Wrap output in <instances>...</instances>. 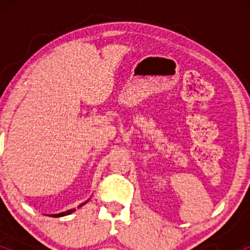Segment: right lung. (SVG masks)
<instances>
[{"label": "right lung", "instance_id": "add662e5", "mask_svg": "<svg viewBox=\"0 0 250 250\" xmlns=\"http://www.w3.org/2000/svg\"><path fill=\"white\" fill-rule=\"evenodd\" d=\"M88 201H85V202H83V203H81V205L79 206V208L80 207H82L83 205H85V203H87ZM73 211H75V208L74 209H69V210H67V211H63V213H60V214H53V215H49V216H54V217H61V216H65V215H69V214H71L73 213Z\"/></svg>", "mask_w": 250, "mask_h": 250}]
</instances>
